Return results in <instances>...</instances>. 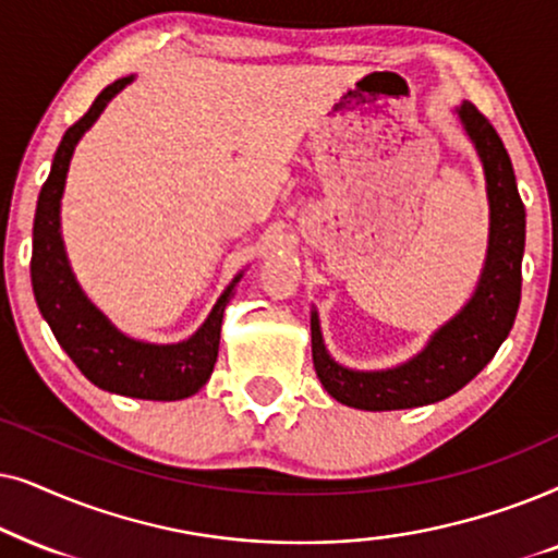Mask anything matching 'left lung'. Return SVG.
Returning a JSON list of instances; mask_svg holds the SVG:
<instances>
[{
  "label": "left lung",
  "instance_id": "8db88e82",
  "mask_svg": "<svg viewBox=\"0 0 558 558\" xmlns=\"http://www.w3.org/2000/svg\"><path fill=\"white\" fill-rule=\"evenodd\" d=\"M477 145L487 175L489 250L477 293L462 314L434 333L428 347L403 367L354 373L326 354L316 314L311 316V352L322 385L339 403L362 411H398L436 403L462 390L493 360L521 306V263L525 247V206L515 185L510 155L489 119L474 107H459Z\"/></svg>",
  "mask_w": 558,
  "mask_h": 558
}]
</instances>
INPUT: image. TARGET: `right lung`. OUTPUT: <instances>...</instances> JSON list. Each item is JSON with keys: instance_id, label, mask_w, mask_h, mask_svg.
Listing matches in <instances>:
<instances>
[{"instance_id": "right-lung-1", "label": "right lung", "mask_w": 558, "mask_h": 558, "mask_svg": "<svg viewBox=\"0 0 558 558\" xmlns=\"http://www.w3.org/2000/svg\"><path fill=\"white\" fill-rule=\"evenodd\" d=\"M130 81L132 76H124L109 84L96 96L86 114L65 130L48 181L43 183L40 196H37L29 275H33L37 306L53 329L58 344L65 349L73 365L96 388L143 400H181L193 396L209 380L219 354L221 318H225L229 293H232L236 280L227 288L206 324L189 341L168 347L145 344V341L128 339L124 333H119L86 301V295L73 280L69 263H65L61 232H58V227H61L58 211H61V196L73 147L96 122V117L101 114L111 96L122 92Z\"/></svg>"}]
</instances>
